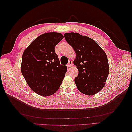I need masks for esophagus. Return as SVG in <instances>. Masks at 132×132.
<instances>
[{"mask_svg":"<svg viewBox=\"0 0 132 132\" xmlns=\"http://www.w3.org/2000/svg\"><path fill=\"white\" fill-rule=\"evenodd\" d=\"M72 65H73V64H72V62L71 61H69L68 64V68H71Z\"/></svg>","mask_w":132,"mask_h":132,"instance_id":"obj_1","label":"esophagus"}]
</instances>
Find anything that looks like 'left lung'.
Returning <instances> with one entry per match:
<instances>
[{"label":"left lung","instance_id":"left-lung-1","mask_svg":"<svg viewBox=\"0 0 132 132\" xmlns=\"http://www.w3.org/2000/svg\"><path fill=\"white\" fill-rule=\"evenodd\" d=\"M64 38L76 53L73 63L79 71L74 81L82 94L94 95L105 85L109 69L105 52L92 38L78 33H66Z\"/></svg>","mask_w":132,"mask_h":132}]
</instances>
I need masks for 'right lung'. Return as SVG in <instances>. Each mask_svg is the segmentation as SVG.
<instances>
[{
	"instance_id": "right-lung-1",
	"label": "right lung",
	"mask_w": 132,
	"mask_h": 132,
	"mask_svg": "<svg viewBox=\"0 0 132 132\" xmlns=\"http://www.w3.org/2000/svg\"><path fill=\"white\" fill-rule=\"evenodd\" d=\"M63 38L60 33L39 36L24 50L21 71L31 89L43 96L54 94L59 89L67 71L61 65L55 47Z\"/></svg>"
}]
</instances>
